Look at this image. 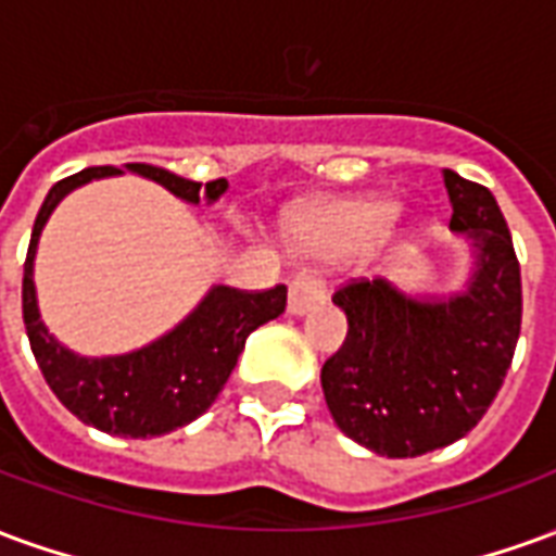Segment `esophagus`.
<instances>
[{"label": "esophagus", "instance_id": "34e87169", "mask_svg": "<svg viewBox=\"0 0 556 556\" xmlns=\"http://www.w3.org/2000/svg\"><path fill=\"white\" fill-rule=\"evenodd\" d=\"M325 301V282L313 274H298L289 286V313L303 315L313 309L315 303Z\"/></svg>", "mask_w": 556, "mask_h": 556}]
</instances>
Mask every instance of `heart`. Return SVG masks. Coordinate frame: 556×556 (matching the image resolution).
Segmentation results:
<instances>
[{
  "instance_id": "1",
  "label": "heart",
  "mask_w": 556,
  "mask_h": 556,
  "mask_svg": "<svg viewBox=\"0 0 556 556\" xmlns=\"http://www.w3.org/2000/svg\"><path fill=\"white\" fill-rule=\"evenodd\" d=\"M399 217V205L384 195L351 199L318 211L301 226V243L309 253L342 255L375 243Z\"/></svg>"
}]
</instances>
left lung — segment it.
Wrapping results in <instances>:
<instances>
[{"label": "left lung", "instance_id": "8db88e82", "mask_svg": "<svg viewBox=\"0 0 556 556\" xmlns=\"http://www.w3.org/2000/svg\"><path fill=\"white\" fill-rule=\"evenodd\" d=\"M450 229L473 250L465 289L405 294L361 279L333 294L349 318L342 349L321 366V390L351 441L387 458L450 446L497 396L521 333V267L489 187L443 169Z\"/></svg>", "mask_w": 556, "mask_h": 556}]
</instances>
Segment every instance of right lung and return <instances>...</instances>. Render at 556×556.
<instances>
[{"label":"right lung","mask_w":556,"mask_h":556,"mask_svg":"<svg viewBox=\"0 0 556 556\" xmlns=\"http://www.w3.org/2000/svg\"><path fill=\"white\" fill-rule=\"evenodd\" d=\"M127 172L142 175L166 187L190 205L205 199L207 205L217 202L229 190L226 178L187 181L181 175L148 166V163H125ZM115 166H91L71 178L53 184L35 217L29 253L23 265V321L29 333L35 361L41 366L47 384L55 399L86 426L122 434V438H157L202 417L223 384L229 381L235 363L241 357L243 342L255 327L274 321L286 313V286L267 291H238L229 286H214L199 301L193 313L142 349L113 354V357H79L65 349L47 330L35 294V253L55 205L71 190L83 184L122 175Z\"/></svg>","instance_id":"add662e5"}]
</instances>
